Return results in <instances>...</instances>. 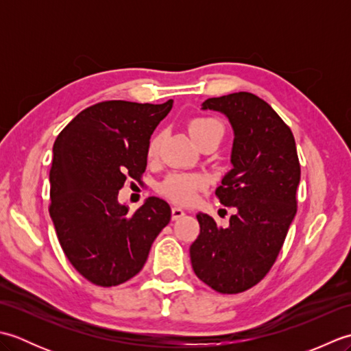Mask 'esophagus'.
<instances>
[{
    "mask_svg": "<svg viewBox=\"0 0 351 351\" xmlns=\"http://www.w3.org/2000/svg\"><path fill=\"white\" fill-rule=\"evenodd\" d=\"M184 214H185V213L181 210V208H178V206H173V208H171V220H178V219H181Z\"/></svg>",
    "mask_w": 351,
    "mask_h": 351,
    "instance_id": "obj_1",
    "label": "esophagus"
}]
</instances>
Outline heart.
<instances>
[{
    "label": "heart",
    "instance_id": "b5f03b06",
    "mask_svg": "<svg viewBox=\"0 0 351 351\" xmlns=\"http://www.w3.org/2000/svg\"><path fill=\"white\" fill-rule=\"evenodd\" d=\"M187 128L193 140L200 146L206 141H220L225 136V125L213 116H195L187 122ZM161 134H154L149 138L146 155L149 160H155L160 154ZM205 180L202 176L189 173H171L161 184V193L176 204H190L195 200L196 193L204 189Z\"/></svg>",
    "mask_w": 351,
    "mask_h": 351
}]
</instances>
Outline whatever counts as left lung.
Returning a JSON list of instances; mask_svg holds the SVG:
<instances>
[{
	"mask_svg": "<svg viewBox=\"0 0 351 351\" xmlns=\"http://www.w3.org/2000/svg\"><path fill=\"white\" fill-rule=\"evenodd\" d=\"M202 108L226 114L235 132L234 169L215 196L237 213L228 228L197 214L200 234L190 245L191 265L214 291L238 294L263 280L278 259L297 213L299 155L289 126L256 95L210 98Z\"/></svg>",
	"mask_w": 351,
	"mask_h": 351,
	"instance_id": "obj_1",
	"label": "left lung"
}]
</instances>
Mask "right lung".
Masks as SVG:
<instances>
[{"label":"right lung","mask_w":351,"mask_h":351,"mask_svg":"<svg viewBox=\"0 0 351 351\" xmlns=\"http://www.w3.org/2000/svg\"><path fill=\"white\" fill-rule=\"evenodd\" d=\"M171 106V99L102 101L73 117L54 141L49 215L66 258L95 285L134 278L170 221L166 200L152 196L130 214L117 195L126 178L141 181L149 138Z\"/></svg>","instance_id":"obj_1"}]
</instances>
